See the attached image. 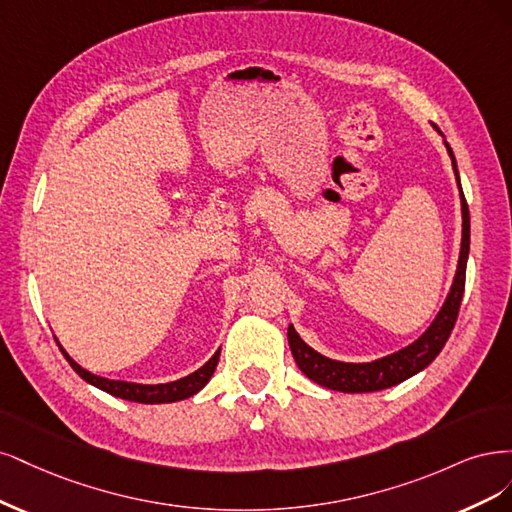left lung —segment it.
<instances>
[{
	"label": "left lung",
	"instance_id": "left-lung-1",
	"mask_svg": "<svg viewBox=\"0 0 512 512\" xmlns=\"http://www.w3.org/2000/svg\"><path fill=\"white\" fill-rule=\"evenodd\" d=\"M447 151L453 161V170L457 176V166H455V157L451 146L447 144ZM459 183V176H457ZM461 189V185H459ZM461 214H464V236H461V253H459V263H457V274L453 280V287L447 302H444L442 310L438 312L436 321L430 325V329L417 340L412 342L406 349L393 353L389 357H383L378 361H372V364H342V361L327 359L319 355L317 351H312L310 346L298 336L293 325L287 329V338L295 364L298 368L315 381L317 385H323L327 389L334 391H344V393H368V391H381L387 387L398 385L412 374L421 372L427 368L436 359V355L442 351L444 342L449 340L457 315H459V306L461 298H464V287H466V261H468V251H470V212H468V202L464 197V191H461Z\"/></svg>",
	"mask_w": 512,
	"mask_h": 512
}]
</instances>
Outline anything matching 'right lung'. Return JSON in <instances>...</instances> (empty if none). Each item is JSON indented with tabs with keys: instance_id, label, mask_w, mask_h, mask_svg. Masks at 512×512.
<instances>
[{
	"instance_id": "1",
	"label": "right lung",
	"mask_w": 512,
	"mask_h": 512,
	"mask_svg": "<svg viewBox=\"0 0 512 512\" xmlns=\"http://www.w3.org/2000/svg\"><path fill=\"white\" fill-rule=\"evenodd\" d=\"M61 353L65 355V359H68V364L74 368V372L80 378H85L87 383L95 385L97 389H102L110 395H117V398H123V400H129V402L166 404V402H178V400L191 398L193 393L200 391L210 381V376L214 374V368H217V364H219L221 349L214 353L200 370H195L193 374L180 378V381L166 383V385H136V383H125V381H110V378L95 376V374L87 372L85 368H80L76 361L63 349H61Z\"/></svg>"
}]
</instances>
